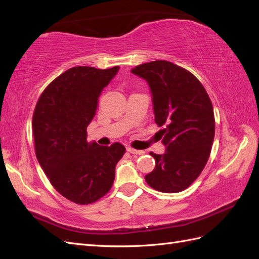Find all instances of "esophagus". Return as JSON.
I'll use <instances>...</instances> for the list:
<instances>
[{"label":"esophagus","mask_w":259,"mask_h":259,"mask_svg":"<svg viewBox=\"0 0 259 259\" xmlns=\"http://www.w3.org/2000/svg\"><path fill=\"white\" fill-rule=\"evenodd\" d=\"M126 151L130 152V153H133V155H144V153H145V151L136 150V149H134V148H128V149H126Z\"/></svg>","instance_id":"obj_1"}]
</instances>
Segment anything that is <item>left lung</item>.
<instances>
[{
  "label": "left lung",
  "instance_id": "obj_1",
  "mask_svg": "<svg viewBox=\"0 0 259 259\" xmlns=\"http://www.w3.org/2000/svg\"><path fill=\"white\" fill-rule=\"evenodd\" d=\"M134 74L150 87L155 121L166 146L163 155L150 152L156 167L146 175L151 188L183 191L205 168L214 137V117L205 88L188 70L164 60L137 65Z\"/></svg>",
  "mask_w": 259,
  "mask_h": 259
}]
</instances>
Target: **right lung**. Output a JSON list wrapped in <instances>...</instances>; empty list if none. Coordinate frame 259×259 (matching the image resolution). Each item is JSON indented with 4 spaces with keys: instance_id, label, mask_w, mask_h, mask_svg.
<instances>
[{
    "instance_id": "obj_1",
    "label": "right lung",
    "mask_w": 259,
    "mask_h": 259,
    "mask_svg": "<svg viewBox=\"0 0 259 259\" xmlns=\"http://www.w3.org/2000/svg\"><path fill=\"white\" fill-rule=\"evenodd\" d=\"M118 71L71 68L46 88L33 113L38 163L57 191L79 205L95 202L111 189L115 166L125 152L119 142L107 147L87 141L98 98Z\"/></svg>"
}]
</instances>
